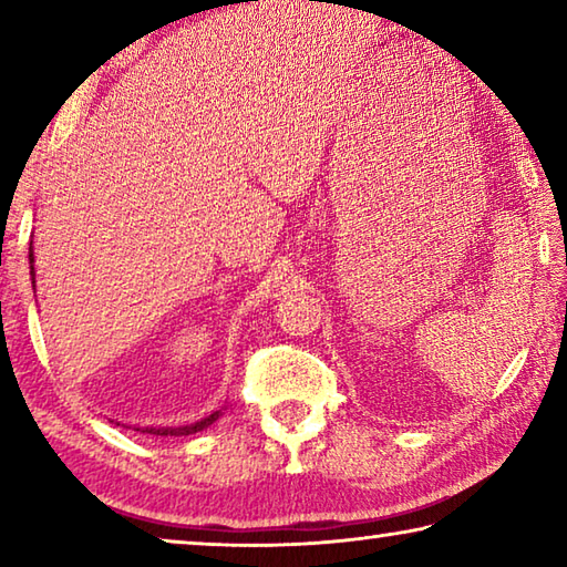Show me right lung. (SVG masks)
Wrapping results in <instances>:
<instances>
[{
	"label": "right lung",
	"instance_id": "add662e5",
	"mask_svg": "<svg viewBox=\"0 0 567 567\" xmlns=\"http://www.w3.org/2000/svg\"><path fill=\"white\" fill-rule=\"evenodd\" d=\"M30 262H32V247H30ZM32 270H34V267H32ZM215 420H217V412H215V415H209V417H205V420L195 422V425H187V427H162V430H157V427H145V430H142V433H147V435H175V437H179V435L197 433V430L213 425ZM117 425H120V422H117ZM137 430H140V427H137Z\"/></svg>",
	"mask_w": 567,
	"mask_h": 567
}]
</instances>
